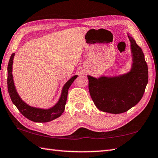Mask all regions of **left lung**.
<instances>
[{"mask_svg": "<svg viewBox=\"0 0 158 158\" xmlns=\"http://www.w3.org/2000/svg\"><path fill=\"white\" fill-rule=\"evenodd\" d=\"M128 34L131 43V69L123 75L96 78L87 76L89 91L95 105L100 111L118 114L138 104L148 83V67L142 49Z\"/></svg>", "mask_w": 158, "mask_h": 158, "instance_id": "1", "label": "left lung"}]
</instances>
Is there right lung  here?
Returning a JSON list of instances; mask_svg holds the SVG:
<instances>
[{"label": "right lung", "mask_w": 158, "mask_h": 158, "mask_svg": "<svg viewBox=\"0 0 158 158\" xmlns=\"http://www.w3.org/2000/svg\"><path fill=\"white\" fill-rule=\"evenodd\" d=\"M15 53H12L10 57L7 67V89L8 92L11 98V100L17 107L19 111L29 120L35 123H47L54 119H56L62 115L64 111L66 105L68 90L73 82L76 79L78 75H76L71 78L65 83L62 88L60 99L56 105L52 108L44 109L33 107L28 105L20 98L18 94L16 87H15L13 75H12V65Z\"/></svg>", "instance_id": "1"}]
</instances>
